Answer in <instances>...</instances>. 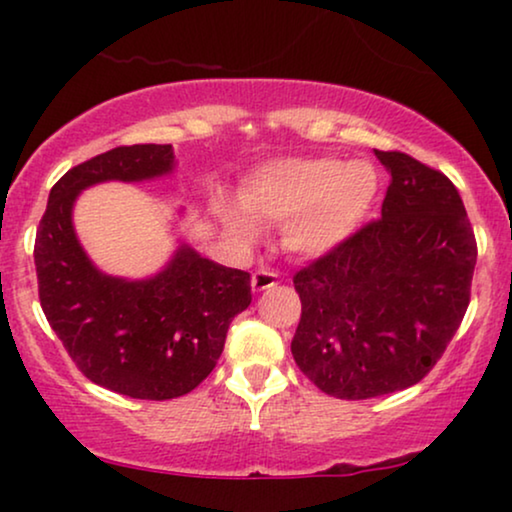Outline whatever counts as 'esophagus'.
Listing matches in <instances>:
<instances>
[{
  "instance_id": "obj_1",
  "label": "esophagus",
  "mask_w": 512,
  "mask_h": 512,
  "mask_svg": "<svg viewBox=\"0 0 512 512\" xmlns=\"http://www.w3.org/2000/svg\"><path fill=\"white\" fill-rule=\"evenodd\" d=\"M279 282L277 275L272 270H256L254 275H251V289L254 291H265V289H272Z\"/></svg>"
}]
</instances>
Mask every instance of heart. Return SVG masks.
<instances>
[{"mask_svg": "<svg viewBox=\"0 0 512 512\" xmlns=\"http://www.w3.org/2000/svg\"><path fill=\"white\" fill-rule=\"evenodd\" d=\"M377 181L366 165L333 158H289L258 170L242 193V207L263 226L284 223V247L314 256L338 244L356 226ZM221 219L237 240L254 242L256 226L237 209H221Z\"/></svg>", "mask_w": 512, "mask_h": 512, "instance_id": "obj_1", "label": "heart"}]
</instances>
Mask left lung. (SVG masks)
I'll use <instances>...</instances> for the list:
<instances>
[{"label": "left lung", "mask_w": 512, "mask_h": 512, "mask_svg": "<svg viewBox=\"0 0 512 512\" xmlns=\"http://www.w3.org/2000/svg\"><path fill=\"white\" fill-rule=\"evenodd\" d=\"M382 216L293 275L298 368L328 396L363 401L424 380L471 303L478 244L457 186L401 151Z\"/></svg>", "instance_id": "left-lung-1"}]
</instances>
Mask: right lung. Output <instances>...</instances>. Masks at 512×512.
<instances>
[{"mask_svg": "<svg viewBox=\"0 0 512 512\" xmlns=\"http://www.w3.org/2000/svg\"><path fill=\"white\" fill-rule=\"evenodd\" d=\"M172 165L170 144H135L72 167L51 188L34 240L41 310L76 368L142 401L198 387L219 361L230 321L251 303L249 272L223 268L191 247L144 282L102 275L81 249L72 207L83 188L153 179Z\"/></svg>", "mask_w": 512, "mask_h": 512, "instance_id": "add662e5", "label": "right lung"}]
</instances>
